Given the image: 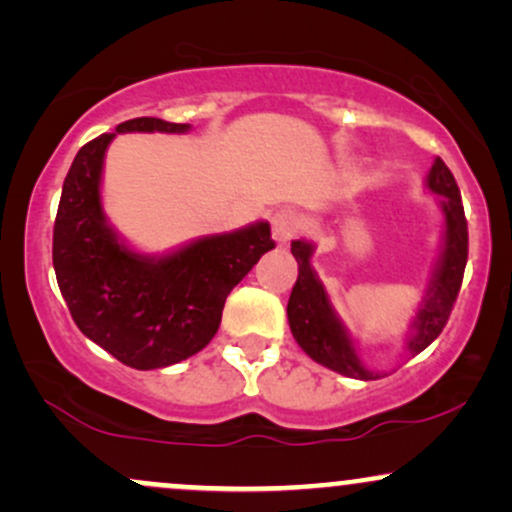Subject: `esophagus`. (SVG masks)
<instances>
[{"label":"esophagus","instance_id":"1","mask_svg":"<svg viewBox=\"0 0 512 512\" xmlns=\"http://www.w3.org/2000/svg\"><path fill=\"white\" fill-rule=\"evenodd\" d=\"M301 228H303V219L296 214V211L281 209L272 216V233L279 245H286L289 240L296 238L298 233H301Z\"/></svg>","mask_w":512,"mask_h":512}]
</instances>
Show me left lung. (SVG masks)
<instances>
[{
    "mask_svg": "<svg viewBox=\"0 0 512 512\" xmlns=\"http://www.w3.org/2000/svg\"><path fill=\"white\" fill-rule=\"evenodd\" d=\"M428 190L440 197V209L445 214V243L424 303H421L419 313L414 317V325H411L414 334H411L407 342L411 356L421 354L443 332V327L448 325L452 305H455L457 293H460L469 252L467 219H464L460 187L452 178L450 168L440 158H436L431 173H428ZM291 252L298 262V279L293 284L286 313H289L291 332L296 342L301 344V349L320 366L337 370L346 378H383L380 373L363 366L354 349V342L349 339L339 317L334 315L330 298L322 289L315 269L310 267L313 245L305 243V240H293Z\"/></svg>",
    "mask_w": 512,
    "mask_h": 512,
    "instance_id": "obj_1",
    "label": "left lung"
}]
</instances>
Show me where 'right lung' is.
<instances>
[{"label":"right lung","instance_id":"1","mask_svg":"<svg viewBox=\"0 0 512 512\" xmlns=\"http://www.w3.org/2000/svg\"><path fill=\"white\" fill-rule=\"evenodd\" d=\"M187 129L134 117L81 146L64 178L52 231V264L76 327L137 370L173 366L202 351L219 330L228 293L276 245L267 221L202 238L158 260L117 240L101 207L108 144L120 132Z\"/></svg>","mask_w":512,"mask_h":512}]
</instances>
